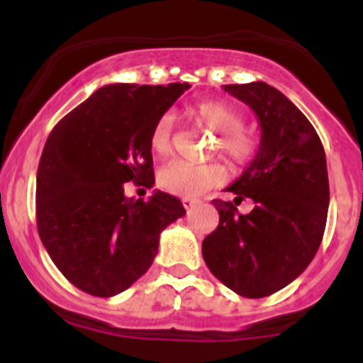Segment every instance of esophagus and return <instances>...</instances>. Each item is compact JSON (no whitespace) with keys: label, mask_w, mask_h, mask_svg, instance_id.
<instances>
[{"label":"esophagus","mask_w":363,"mask_h":363,"mask_svg":"<svg viewBox=\"0 0 363 363\" xmlns=\"http://www.w3.org/2000/svg\"><path fill=\"white\" fill-rule=\"evenodd\" d=\"M196 203H199V200H195V199H188V196H184V199H182V205H184L186 208L195 207Z\"/></svg>","instance_id":"34e87169"}]
</instances>
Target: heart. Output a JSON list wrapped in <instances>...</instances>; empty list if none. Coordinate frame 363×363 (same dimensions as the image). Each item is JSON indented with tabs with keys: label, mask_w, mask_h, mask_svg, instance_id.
Segmentation results:
<instances>
[{
	"label": "heart",
	"mask_w": 363,
	"mask_h": 363,
	"mask_svg": "<svg viewBox=\"0 0 363 363\" xmlns=\"http://www.w3.org/2000/svg\"><path fill=\"white\" fill-rule=\"evenodd\" d=\"M189 116L208 130L219 133V149L232 164H246L256 155L258 140L251 131L244 130V116L233 104L225 100H203L189 107ZM170 113H163L149 135L151 151L167 156L172 149ZM225 177V167L219 163H189L174 160L158 172V184L167 191L181 196H199L214 188Z\"/></svg>",
	"instance_id": "b5f03b06"
}]
</instances>
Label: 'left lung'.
Masks as SVG:
<instances>
[{
	"label": "left lung",
	"mask_w": 363,
	"mask_h": 363,
	"mask_svg": "<svg viewBox=\"0 0 363 363\" xmlns=\"http://www.w3.org/2000/svg\"><path fill=\"white\" fill-rule=\"evenodd\" d=\"M228 94L250 105L262 130L255 160L226 191L233 202L214 200L219 225L202 242L208 270L247 298L269 296L307 269L327 225V158L313 124L276 87L265 82L228 84ZM255 207L239 215L235 204Z\"/></svg>",
	"instance_id": "obj_1"
}]
</instances>
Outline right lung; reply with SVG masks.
<instances>
[{
    "label": "right lung",
    "mask_w": 363,
    "mask_h": 363,
    "mask_svg": "<svg viewBox=\"0 0 363 363\" xmlns=\"http://www.w3.org/2000/svg\"><path fill=\"white\" fill-rule=\"evenodd\" d=\"M189 84H108L50 131L36 174V226L65 277L94 296H113L144 276L160 233L186 214L158 191L126 199L124 182L152 188L149 135Z\"/></svg>",
    "instance_id": "right-lung-1"
}]
</instances>
